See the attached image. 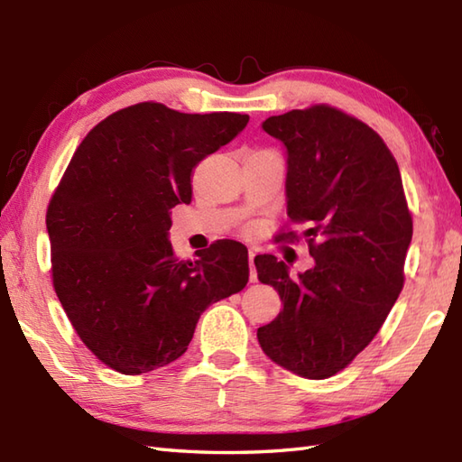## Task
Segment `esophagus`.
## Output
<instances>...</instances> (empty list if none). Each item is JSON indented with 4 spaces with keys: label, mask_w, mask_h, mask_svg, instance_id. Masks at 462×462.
<instances>
[{
    "label": "esophagus",
    "mask_w": 462,
    "mask_h": 462,
    "mask_svg": "<svg viewBox=\"0 0 462 462\" xmlns=\"http://www.w3.org/2000/svg\"><path fill=\"white\" fill-rule=\"evenodd\" d=\"M254 258H256V250L248 252V260H250V282H258V273L256 266H254Z\"/></svg>",
    "instance_id": "1"
}]
</instances>
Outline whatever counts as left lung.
<instances>
[{"label": "left lung", "mask_w": 462, "mask_h": 462, "mask_svg": "<svg viewBox=\"0 0 462 462\" xmlns=\"http://www.w3.org/2000/svg\"><path fill=\"white\" fill-rule=\"evenodd\" d=\"M262 129L286 146L288 216L310 222L316 263L291 278L272 254L254 258L283 301L258 341L280 367L328 379L369 346L403 288L413 236L403 182L381 136L333 106L270 116Z\"/></svg>", "instance_id": "left-lung-1"}]
</instances>
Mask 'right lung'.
<instances>
[{"label": "right lung", "mask_w": 462, "mask_h": 462, "mask_svg": "<svg viewBox=\"0 0 462 462\" xmlns=\"http://www.w3.org/2000/svg\"><path fill=\"white\" fill-rule=\"evenodd\" d=\"M250 116L189 115L161 103L116 111L85 136L47 208L57 298L105 365L141 375L189 347L202 311L248 283V250L218 240L174 256L171 210L190 176Z\"/></svg>", "instance_id": "obj_1"}]
</instances>
